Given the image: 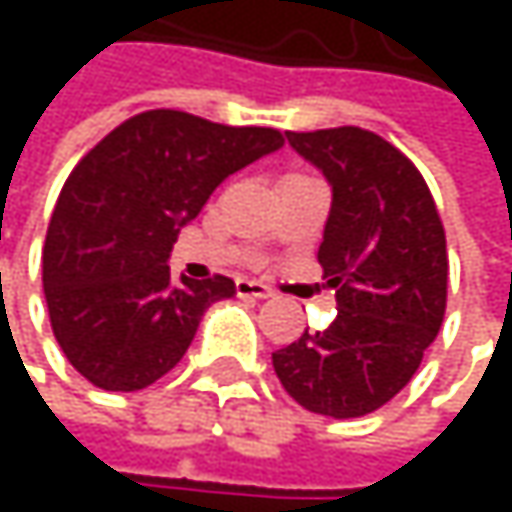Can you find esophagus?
<instances>
[{
  "label": "esophagus",
  "instance_id": "34e87169",
  "mask_svg": "<svg viewBox=\"0 0 512 512\" xmlns=\"http://www.w3.org/2000/svg\"><path fill=\"white\" fill-rule=\"evenodd\" d=\"M237 296H252V299H269L272 290L260 281H249V278H240L237 281Z\"/></svg>",
  "mask_w": 512,
  "mask_h": 512
}]
</instances>
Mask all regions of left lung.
Returning <instances> with one entry per match:
<instances>
[{"label":"left lung","mask_w":512,"mask_h":512,"mask_svg":"<svg viewBox=\"0 0 512 512\" xmlns=\"http://www.w3.org/2000/svg\"><path fill=\"white\" fill-rule=\"evenodd\" d=\"M332 186L317 260L335 287L329 329L272 353L284 391L308 412L358 418L385 406L436 341L448 249L418 168L361 127L284 133Z\"/></svg>","instance_id":"1"}]
</instances>
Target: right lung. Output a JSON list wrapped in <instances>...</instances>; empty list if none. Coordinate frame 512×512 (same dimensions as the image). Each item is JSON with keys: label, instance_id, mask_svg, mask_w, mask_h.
<instances>
[{"label": "right lung", "instance_id": "right-lung-1", "mask_svg": "<svg viewBox=\"0 0 512 512\" xmlns=\"http://www.w3.org/2000/svg\"><path fill=\"white\" fill-rule=\"evenodd\" d=\"M284 145L269 127H225L154 109L115 127L67 177L44 246L58 347L103 391H139L189 350L234 281L171 278L177 234L216 186Z\"/></svg>", "mask_w": 512, "mask_h": 512}]
</instances>
